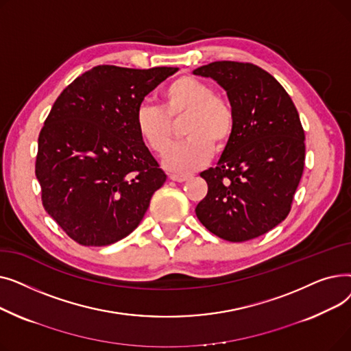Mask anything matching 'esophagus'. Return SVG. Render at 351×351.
I'll return each mask as SVG.
<instances>
[{
    "label": "esophagus",
    "mask_w": 351,
    "mask_h": 351,
    "mask_svg": "<svg viewBox=\"0 0 351 351\" xmlns=\"http://www.w3.org/2000/svg\"><path fill=\"white\" fill-rule=\"evenodd\" d=\"M192 178V175H182V173H171L169 179L173 182H186Z\"/></svg>",
    "instance_id": "34e87169"
}]
</instances>
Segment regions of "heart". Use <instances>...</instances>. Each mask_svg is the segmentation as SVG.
Listing matches in <instances>:
<instances>
[{
	"label": "heart",
	"instance_id": "1",
	"mask_svg": "<svg viewBox=\"0 0 351 351\" xmlns=\"http://www.w3.org/2000/svg\"><path fill=\"white\" fill-rule=\"evenodd\" d=\"M162 106L141 104L135 126L149 149L163 155L175 135V122L183 121L182 132L188 139L165 155V168L175 173H189L205 166L213 152H223L236 131V109L226 97L192 75H182L166 85Z\"/></svg>",
	"mask_w": 351,
	"mask_h": 351
}]
</instances>
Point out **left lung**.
<instances>
[{
  "label": "left lung",
  "mask_w": 351,
  "mask_h": 351,
  "mask_svg": "<svg viewBox=\"0 0 351 351\" xmlns=\"http://www.w3.org/2000/svg\"><path fill=\"white\" fill-rule=\"evenodd\" d=\"M222 85L236 131L216 168L202 172L208 195L195 212L229 242L259 237L285 220L304 169V131L286 89L250 62L216 61L193 71Z\"/></svg>",
  "instance_id": "obj_1"
}]
</instances>
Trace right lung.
Returning a JSON list of instances; mask_svg holds the SVG:
<instances>
[{
  "label": "right lung",
  "mask_w": 351,
  "mask_h": 351,
  "mask_svg": "<svg viewBox=\"0 0 351 351\" xmlns=\"http://www.w3.org/2000/svg\"><path fill=\"white\" fill-rule=\"evenodd\" d=\"M178 68L98 65L55 101L38 136L35 175L47 213L82 246L134 232L165 172L135 126L143 98Z\"/></svg>",
  "instance_id": "obj_1"
}]
</instances>
